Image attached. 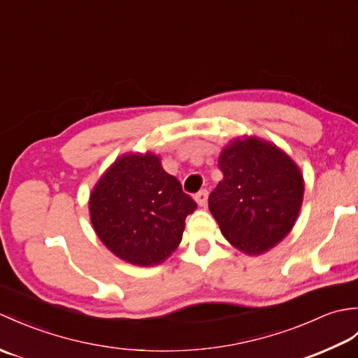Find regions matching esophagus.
Masks as SVG:
<instances>
[{
    "label": "esophagus",
    "mask_w": 358,
    "mask_h": 358,
    "mask_svg": "<svg viewBox=\"0 0 358 358\" xmlns=\"http://www.w3.org/2000/svg\"><path fill=\"white\" fill-rule=\"evenodd\" d=\"M195 201L200 204V206H206L208 203V191L206 189H201V191L195 195Z\"/></svg>",
    "instance_id": "1"
}]
</instances>
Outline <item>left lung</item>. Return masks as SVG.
Listing matches in <instances>:
<instances>
[{"mask_svg":"<svg viewBox=\"0 0 358 358\" xmlns=\"http://www.w3.org/2000/svg\"><path fill=\"white\" fill-rule=\"evenodd\" d=\"M223 172L209 210L232 246L249 255L269 250L292 229L301 208L303 175L275 144L234 140L218 158Z\"/></svg>","mask_w":358,"mask_h":358,"instance_id":"left-lung-1","label":"left lung"}]
</instances>
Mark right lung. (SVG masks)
Masks as SVG:
<instances>
[{"label": "right lung", "instance_id": "add662e5", "mask_svg": "<svg viewBox=\"0 0 358 358\" xmlns=\"http://www.w3.org/2000/svg\"><path fill=\"white\" fill-rule=\"evenodd\" d=\"M196 203L154 154L120 157L94 187L90 222L106 248L136 266L164 262Z\"/></svg>", "mask_w": 358, "mask_h": 358}]
</instances>
